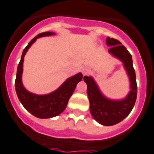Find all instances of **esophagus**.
<instances>
[{
  "mask_svg": "<svg viewBox=\"0 0 154 154\" xmlns=\"http://www.w3.org/2000/svg\"><path fill=\"white\" fill-rule=\"evenodd\" d=\"M81 70H82V74L83 75H86L87 72L90 71V68L87 67V66H83V67H82V68H81Z\"/></svg>",
  "mask_w": 154,
  "mask_h": 154,
  "instance_id": "obj_1",
  "label": "esophagus"
}]
</instances>
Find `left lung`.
<instances>
[{
  "instance_id": "obj_1",
  "label": "left lung",
  "mask_w": 154,
  "mask_h": 154,
  "mask_svg": "<svg viewBox=\"0 0 154 154\" xmlns=\"http://www.w3.org/2000/svg\"><path fill=\"white\" fill-rule=\"evenodd\" d=\"M106 43L111 46L109 49V53L124 63V68L130 78V93L124 100H109L103 96L92 77L86 75L83 79L87 85L90 110L94 119L102 125L112 126L125 119L131 112L136 101L137 82L132 57L128 49L121 45L120 41L112 38H110L108 37Z\"/></svg>"
}]
</instances>
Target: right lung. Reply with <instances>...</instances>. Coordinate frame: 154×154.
<instances>
[{
	"mask_svg": "<svg viewBox=\"0 0 154 154\" xmlns=\"http://www.w3.org/2000/svg\"><path fill=\"white\" fill-rule=\"evenodd\" d=\"M53 32H44L38 34L28 43L23 49L22 57L17 68L16 79L15 82L16 91L19 100L23 107L30 113L40 119H47L57 116L65 109L69 98L74 92L76 85L82 79V73L76 74L68 79L57 91L45 95H37L30 93L24 88L22 84L23 63L24 56L37 38L43 36L53 35Z\"/></svg>",
	"mask_w": 154,
	"mask_h": 154,
	"instance_id": "1",
	"label": "right lung"
}]
</instances>
